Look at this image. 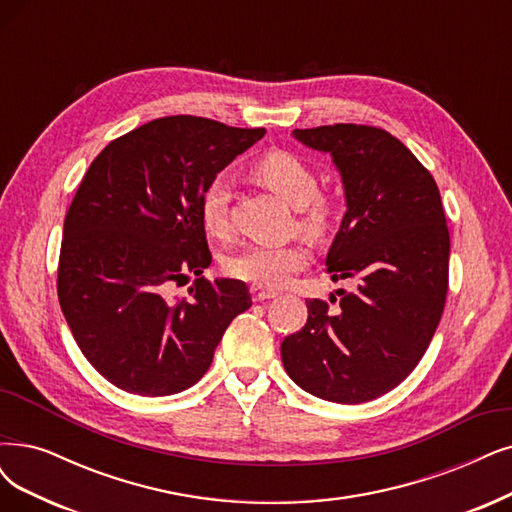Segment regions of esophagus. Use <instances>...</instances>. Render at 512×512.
Masks as SVG:
<instances>
[{"label":"esophagus","instance_id":"obj_1","mask_svg":"<svg viewBox=\"0 0 512 512\" xmlns=\"http://www.w3.org/2000/svg\"><path fill=\"white\" fill-rule=\"evenodd\" d=\"M251 295H253V301H266V299L276 297L278 293L276 291H268V289H261V287H251Z\"/></svg>","mask_w":512,"mask_h":512}]
</instances>
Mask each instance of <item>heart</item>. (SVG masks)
Listing matches in <instances>:
<instances>
[{
	"instance_id": "obj_1",
	"label": "heart",
	"mask_w": 512,
	"mask_h": 512,
	"mask_svg": "<svg viewBox=\"0 0 512 512\" xmlns=\"http://www.w3.org/2000/svg\"><path fill=\"white\" fill-rule=\"evenodd\" d=\"M255 177L268 189L297 208V230L308 238H323L333 225L335 206L331 198L318 192L314 170L291 151H270L255 164ZM200 221L204 230L223 238L230 232V192L221 179L204 187L200 196ZM310 251L304 242L282 246H249L225 259V272L255 287L276 289L306 268Z\"/></svg>"
}]
</instances>
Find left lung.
<instances>
[{"instance_id":"left-lung-1","label":"left lung","mask_w":512,"mask_h":512,"mask_svg":"<svg viewBox=\"0 0 512 512\" xmlns=\"http://www.w3.org/2000/svg\"><path fill=\"white\" fill-rule=\"evenodd\" d=\"M304 145L327 151L342 175L348 211L327 255L339 289L333 312L310 299L304 329L282 339L291 380L318 399L365 403L418 367L439 327L449 282V230L439 187L384 128L333 124L295 128Z\"/></svg>"}]
</instances>
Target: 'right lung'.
Masks as SVG:
<instances>
[{"mask_svg": "<svg viewBox=\"0 0 512 512\" xmlns=\"http://www.w3.org/2000/svg\"><path fill=\"white\" fill-rule=\"evenodd\" d=\"M263 135L168 116L113 139L86 170L65 215L56 289L82 354L113 386L141 396L194 386L227 325L251 308L244 282L202 276L211 251L200 196ZM189 271L190 299L170 302L165 289Z\"/></svg>", "mask_w": 512, "mask_h": 512, "instance_id": "1", "label": "right lung"}]
</instances>
